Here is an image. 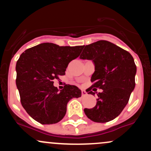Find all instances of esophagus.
Wrapping results in <instances>:
<instances>
[{
    "label": "esophagus",
    "instance_id": "esophagus-1",
    "mask_svg": "<svg viewBox=\"0 0 151 151\" xmlns=\"http://www.w3.org/2000/svg\"><path fill=\"white\" fill-rule=\"evenodd\" d=\"M87 95V92L85 90H82V96L84 97V96Z\"/></svg>",
    "mask_w": 151,
    "mask_h": 151
}]
</instances>
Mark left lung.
I'll return each instance as SVG.
<instances>
[{
    "label": "left lung",
    "instance_id": "obj_1",
    "mask_svg": "<svg viewBox=\"0 0 151 151\" xmlns=\"http://www.w3.org/2000/svg\"><path fill=\"white\" fill-rule=\"evenodd\" d=\"M80 59L92 60L94 72L91 77L94 82L87 89H102L97 94V104L93 108L84 110L89 119L96 122H107L121 113L128 102L135 86L137 68L128 51L107 41L101 40L84 46Z\"/></svg>",
    "mask_w": 151,
    "mask_h": 151
}]
</instances>
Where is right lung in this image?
I'll return each mask as SVG.
<instances>
[{
    "instance_id": "right-lung-1",
    "label": "right lung",
    "mask_w": 151,
    "mask_h": 151,
    "mask_svg": "<svg viewBox=\"0 0 151 151\" xmlns=\"http://www.w3.org/2000/svg\"><path fill=\"white\" fill-rule=\"evenodd\" d=\"M82 48L43 43L20 56L16 66V87L23 107L36 121L57 123L65 115L69 101L81 97L82 92L74 85L67 84L59 91L54 79L65 74L69 63L79 57Z\"/></svg>"
}]
</instances>
